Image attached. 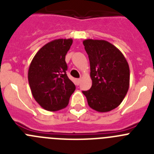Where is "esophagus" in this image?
<instances>
[{
  "mask_svg": "<svg viewBox=\"0 0 154 154\" xmlns=\"http://www.w3.org/2000/svg\"><path fill=\"white\" fill-rule=\"evenodd\" d=\"M80 82H81V79H76V83L79 85Z\"/></svg>",
  "mask_w": 154,
  "mask_h": 154,
  "instance_id": "34e87169",
  "label": "esophagus"
}]
</instances>
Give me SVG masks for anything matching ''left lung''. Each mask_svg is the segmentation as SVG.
<instances>
[{"label":"left lung","instance_id":"obj_1","mask_svg":"<svg viewBox=\"0 0 154 154\" xmlns=\"http://www.w3.org/2000/svg\"><path fill=\"white\" fill-rule=\"evenodd\" d=\"M90 62V89L82 91L89 106L106 112L119 106L130 86V68L117 48L105 40L83 41Z\"/></svg>","mask_w":154,"mask_h":154}]
</instances>
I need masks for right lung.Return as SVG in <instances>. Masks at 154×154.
<instances>
[{"label": "right lung", "mask_w": 154, "mask_h": 154, "mask_svg": "<svg viewBox=\"0 0 154 154\" xmlns=\"http://www.w3.org/2000/svg\"><path fill=\"white\" fill-rule=\"evenodd\" d=\"M72 39H55L45 45L28 69V82L35 101L43 109L55 112L65 108L75 85L66 74L65 55Z\"/></svg>", "instance_id": "add662e5"}]
</instances>
